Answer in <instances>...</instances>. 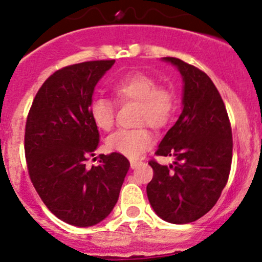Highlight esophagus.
Listing matches in <instances>:
<instances>
[{
	"instance_id": "obj_1",
	"label": "esophagus",
	"mask_w": 262,
	"mask_h": 262,
	"mask_svg": "<svg viewBox=\"0 0 262 262\" xmlns=\"http://www.w3.org/2000/svg\"><path fill=\"white\" fill-rule=\"evenodd\" d=\"M140 164H141V162H139V161H134V160L130 161V166H131L132 169L137 168V167H139Z\"/></svg>"
}]
</instances>
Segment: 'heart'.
Listing matches in <instances>:
<instances>
[{
	"label": "heart",
	"mask_w": 262,
	"mask_h": 262,
	"mask_svg": "<svg viewBox=\"0 0 262 262\" xmlns=\"http://www.w3.org/2000/svg\"><path fill=\"white\" fill-rule=\"evenodd\" d=\"M111 92L117 102H139V122L152 127H162L169 121L176 108L174 94L166 88H158L152 76L140 72L126 73L111 83ZM90 116L100 130L108 131L115 122V106L105 98L95 99L90 105ZM154 142L151 132L146 128L120 130L107 137L110 151L135 160Z\"/></svg>",
	"instance_id": "1"
}]
</instances>
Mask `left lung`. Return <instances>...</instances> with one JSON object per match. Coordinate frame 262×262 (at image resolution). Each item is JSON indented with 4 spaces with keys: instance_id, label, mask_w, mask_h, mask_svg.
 Here are the masks:
<instances>
[{
    "instance_id": "obj_1",
    "label": "left lung",
    "mask_w": 262,
    "mask_h": 262,
    "mask_svg": "<svg viewBox=\"0 0 262 262\" xmlns=\"http://www.w3.org/2000/svg\"><path fill=\"white\" fill-rule=\"evenodd\" d=\"M162 60L182 75V114L156 151L174 157V162H149L154 178L147 184V196L161 219L188 224L218 202L230 173L233 136L225 105L209 76L178 58Z\"/></svg>"
}]
</instances>
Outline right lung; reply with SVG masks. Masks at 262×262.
Returning <instances> with one entry per match:
<instances>
[{"mask_svg":"<svg viewBox=\"0 0 262 262\" xmlns=\"http://www.w3.org/2000/svg\"><path fill=\"white\" fill-rule=\"evenodd\" d=\"M114 63L84 61L57 70L38 90L26 123L32 183L58 219L80 228L107 218L130 168L116 152L100 155L99 166H85L100 141L90 116L94 90Z\"/></svg>","mask_w":262,"mask_h":262,"instance_id":"obj_1","label":"right lung"}]
</instances>
